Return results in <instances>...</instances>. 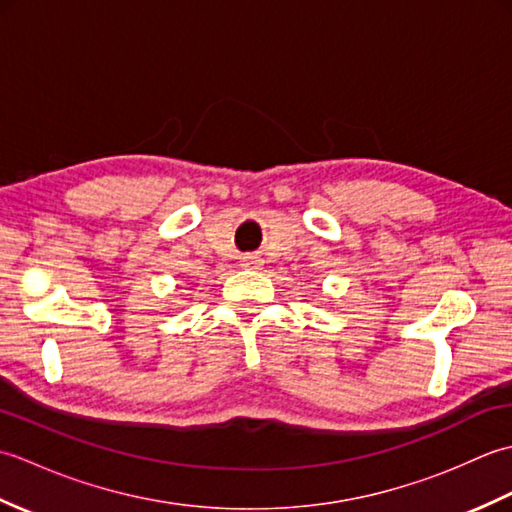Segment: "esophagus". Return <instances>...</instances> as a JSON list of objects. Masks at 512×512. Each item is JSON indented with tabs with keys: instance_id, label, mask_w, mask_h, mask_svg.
<instances>
[{
	"instance_id": "esophagus-1",
	"label": "esophagus",
	"mask_w": 512,
	"mask_h": 512,
	"mask_svg": "<svg viewBox=\"0 0 512 512\" xmlns=\"http://www.w3.org/2000/svg\"><path fill=\"white\" fill-rule=\"evenodd\" d=\"M239 262H242L244 268H259V266L264 264V259L259 257V255H255V253H248V255H242V259H239Z\"/></svg>"
}]
</instances>
